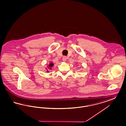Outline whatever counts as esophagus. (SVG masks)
Segmentation results:
<instances>
[{
    "label": "esophagus",
    "mask_w": 126,
    "mask_h": 126,
    "mask_svg": "<svg viewBox=\"0 0 126 126\" xmlns=\"http://www.w3.org/2000/svg\"><path fill=\"white\" fill-rule=\"evenodd\" d=\"M66 57H65V56H64L63 57V58H62V60L64 61V62H65L66 60Z\"/></svg>",
    "instance_id": "1"
}]
</instances>
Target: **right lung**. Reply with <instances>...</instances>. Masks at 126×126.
Returning a JSON list of instances; mask_svg holds the SVG:
<instances>
[{"label":"right lung","instance_id":"right-lung-1","mask_svg":"<svg viewBox=\"0 0 126 126\" xmlns=\"http://www.w3.org/2000/svg\"><path fill=\"white\" fill-rule=\"evenodd\" d=\"M47 66V67H45V69H46L47 72L48 73V72H49L50 70L52 69V67H53V66H54V64L51 62H49V63L48 64Z\"/></svg>","mask_w":126,"mask_h":126}]
</instances>
